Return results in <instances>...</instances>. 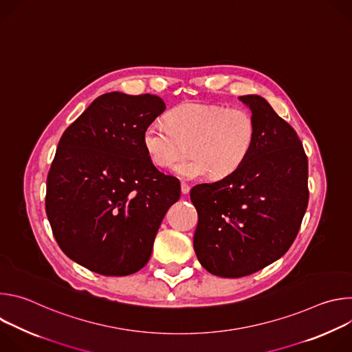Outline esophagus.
<instances>
[{
  "instance_id": "34e87169",
  "label": "esophagus",
  "mask_w": 352,
  "mask_h": 352,
  "mask_svg": "<svg viewBox=\"0 0 352 352\" xmlns=\"http://www.w3.org/2000/svg\"><path fill=\"white\" fill-rule=\"evenodd\" d=\"M189 190H190V186H189L186 182H181V192H182L184 195H188Z\"/></svg>"
}]
</instances>
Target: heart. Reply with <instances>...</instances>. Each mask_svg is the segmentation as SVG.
<instances>
[{
    "label": "heart",
    "instance_id": "heart-1",
    "mask_svg": "<svg viewBox=\"0 0 352 352\" xmlns=\"http://www.w3.org/2000/svg\"><path fill=\"white\" fill-rule=\"evenodd\" d=\"M166 118L167 124L155 121L146 126L143 147L156 167L171 168L188 146L190 159L175 167L188 179L210 173L224 178L246 162L255 146L256 120L243 107L186 102L171 109Z\"/></svg>",
    "mask_w": 352,
    "mask_h": 352
}]
</instances>
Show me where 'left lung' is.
I'll return each mask as SVG.
<instances>
[{"label":"left lung","mask_w":352,"mask_h":352,"mask_svg":"<svg viewBox=\"0 0 352 352\" xmlns=\"http://www.w3.org/2000/svg\"><path fill=\"white\" fill-rule=\"evenodd\" d=\"M258 133L246 162L232 174L190 189L199 216L195 254L209 273L252 274L292 245L308 208V157L294 128L256 94L241 96Z\"/></svg>","instance_id":"8db88e82"}]
</instances>
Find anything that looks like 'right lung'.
<instances>
[{
	"mask_svg": "<svg viewBox=\"0 0 352 352\" xmlns=\"http://www.w3.org/2000/svg\"><path fill=\"white\" fill-rule=\"evenodd\" d=\"M164 110L155 94L106 93L60 139L47 175L45 213L63 252L94 273L140 270L179 199V181L160 173L143 147L146 126Z\"/></svg>",
	"mask_w": 352,
	"mask_h": 352,
	"instance_id": "1",
	"label": "right lung"
}]
</instances>
